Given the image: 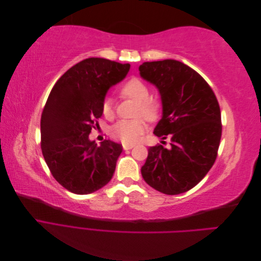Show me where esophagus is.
<instances>
[{"mask_svg": "<svg viewBox=\"0 0 261 261\" xmlns=\"http://www.w3.org/2000/svg\"><path fill=\"white\" fill-rule=\"evenodd\" d=\"M134 144H123V149L124 150H129V149H132V148H134Z\"/></svg>", "mask_w": 261, "mask_h": 261, "instance_id": "obj_1", "label": "esophagus"}]
</instances>
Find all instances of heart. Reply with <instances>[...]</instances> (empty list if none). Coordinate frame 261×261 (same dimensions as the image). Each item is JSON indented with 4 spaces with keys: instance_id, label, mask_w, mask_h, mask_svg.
<instances>
[{
    "instance_id": "b5f03b06",
    "label": "heart",
    "mask_w": 261,
    "mask_h": 261,
    "mask_svg": "<svg viewBox=\"0 0 261 261\" xmlns=\"http://www.w3.org/2000/svg\"><path fill=\"white\" fill-rule=\"evenodd\" d=\"M123 96L135 100L139 103L138 114L144 115L148 118H153L158 112H159V103L152 99L149 98L150 92L148 86L137 78L126 83L121 89ZM102 113L108 118L112 117L114 114L113 101L111 98H106L102 102ZM147 128V125L144 120L138 118V120L127 121L122 120L116 122L110 130L111 136L115 139L123 141V143H135L138 138L143 135Z\"/></svg>"
}]
</instances>
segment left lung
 <instances>
[{"instance_id": "8db88e82", "label": "left lung", "mask_w": 261, "mask_h": 261, "mask_svg": "<svg viewBox=\"0 0 261 261\" xmlns=\"http://www.w3.org/2000/svg\"><path fill=\"white\" fill-rule=\"evenodd\" d=\"M139 75L159 91L162 116L154 135L171 147L148 149L141 175L155 191L178 195L195 187L216 161L222 125L218 100L203 78L176 60L145 62Z\"/></svg>"}]
</instances>
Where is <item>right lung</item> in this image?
<instances>
[{
  "label": "right lung",
  "mask_w": 261,
  "mask_h": 261,
  "mask_svg": "<svg viewBox=\"0 0 261 261\" xmlns=\"http://www.w3.org/2000/svg\"><path fill=\"white\" fill-rule=\"evenodd\" d=\"M130 65L101 58L70 67L52 88L41 115L42 154L53 177L70 193L91 194L111 180L122 146L89 139L108 90Z\"/></svg>",
  "instance_id": "add662e5"
}]
</instances>
